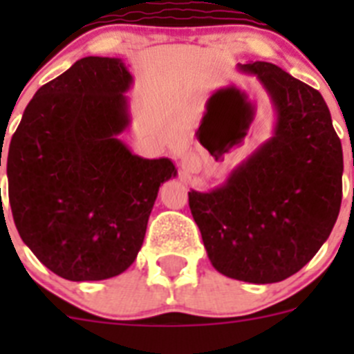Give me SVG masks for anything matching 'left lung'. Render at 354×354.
<instances>
[{
	"label": "left lung",
	"mask_w": 354,
	"mask_h": 354,
	"mask_svg": "<svg viewBox=\"0 0 354 354\" xmlns=\"http://www.w3.org/2000/svg\"><path fill=\"white\" fill-rule=\"evenodd\" d=\"M273 104V136L220 187L192 189L189 209L216 271L250 283L282 282L310 262L342 202V145L323 95L268 62L237 65Z\"/></svg>",
	"instance_id": "8db88e82"
}]
</instances>
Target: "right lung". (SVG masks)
Here are the masks:
<instances>
[{"label":"right lung","instance_id":"1","mask_svg":"<svg viewBox=\"0 0 354 354\" xmlns=\"http://www.w3.org/2000/svg\"><path fill=\"white\" fill-rule=\"evenodd\" d=\"M131 84L120 58H81L37 90L5 156L19 236L65 280L124 273L159 186L177 175L171 159L140 158L118 138L131 122Z\"/></svg>","mask_w":354,"mask_h":354}]
</instances>
